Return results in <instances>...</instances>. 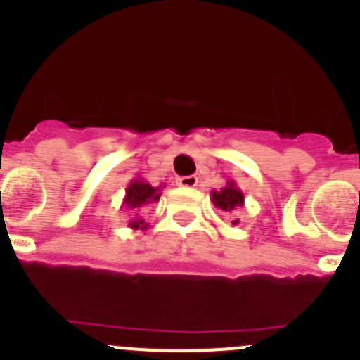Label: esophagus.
Listing matches in <instances>:
<instances>
[{
	"instance_id": "34e87169",
	"label": "esophagus",
	"mask_w": 360,
	"mask_h": 360,
	"mask_svg": "<svg viewBox=\"0 0 360 360\" xmlns=\"http://www.w3.org/2000/svg\"><path fill=\"white\" fill-rule=\"evenodd\" d=\"M176 184L180 187H187V189H191V187L198 186V176H195V174H189V176H180V178H176Z\"/></svg>"
}]
</instances>
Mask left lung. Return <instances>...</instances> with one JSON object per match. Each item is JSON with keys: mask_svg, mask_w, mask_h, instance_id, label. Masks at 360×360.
Wrapping results in <instances>:
<instances>
[{"mask_svg": "<svg viewBox=\"0 0 360 360\" xmlns=\"http://www.w3.org/2000/svg\"><path fill=\"white\" fill-rule=\"evenodd\" d=\"M211 200L214 203V207L221 209L224 212H234L236 209H243L245 196L243 191L236 186V182L229 180L227 186L221 187L219 191H212ZM240 224V218L232 219V225Z\"/></svg>", "mask_w": 360, "mask_h": 360, "instance_id": "obj_1", "label": "left lung"}]
</instances>
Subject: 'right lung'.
I'll return each mask as SVG.
<instances>
[{
	"instance_id": "obj_1",
	"label": "right lung",
	"mask_w": 360,
	"mask_h": 360,
	"mask_svg": "<svg viewBox=\"0 0 360 360\" xmlns=\"http://www.w3.org/2000/svg\"><path fill=\"white\" fill-rule=\"evenodd\" d=\"M162 187H153L151 184L142 180V178H135L126 187V196L122 200V207L131 211L133 214L129 216V227L131 229H141V231H146L148 229V224H146L144 216H142V211L148 209L151 203H157L162 196Z\"/></svg>"
}]
</instances>
